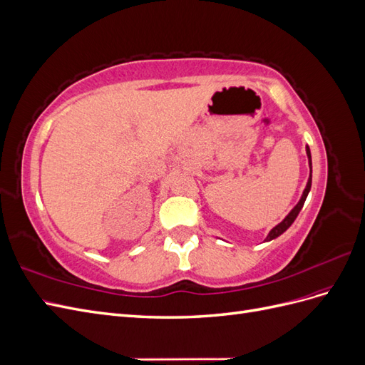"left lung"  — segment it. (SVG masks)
Here are the masks:
<instances>
[{
  "label": "left lung",
  "mask_w": 365,
  "mask_h": 365,
  "mask_svg": "<svg viewBox=\"0 0 365 365\" xmlns=\"http://www.w3.org/2000/svg\"><path fill=\"white\" fill-rule=\"evenodd\" d=\"M306 153H307V158H309V168H311V175H309L306 189H304V192H303V195H302V197H300V201H298V204L291 210L289 215L286 216L279 225H275V227L269 231V235L267 236V239H264L267 242H268V240H272V239H275V237H279L280 235H283L284 231L292 225L295 217L298 216V213H300V210H302L303 205H304V201H306V197H307V195H309V190H311V185H312V160H311V150H309V146L306 148Z\"/></svg>",
  "instance_id": "obj_1"
}]
</instances>
